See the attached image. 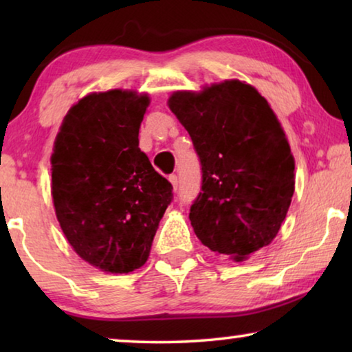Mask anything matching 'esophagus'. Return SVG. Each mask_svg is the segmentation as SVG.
<instances>
[{
	"label": "esophagus",
	"instance_id": "1",
	"mask_svg": "<svg viewBox=\"0 0 352 352\" xmlns=\"http://www.w3.org/2000/svg\"><path fill=\"white\" fill-rule=\"evenodd\" d=\"M169 182L172 184V188H174V190H177V188H178V177L175 174L169 175Z\"/></svg>",
	"mask_w": 352,
	"mask_h": 352
}]
</instances>
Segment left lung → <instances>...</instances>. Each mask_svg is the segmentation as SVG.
<instances>
[{
    "instance_id": "obj_1",
    "label": "left lung",
    "mask_w": 352,
    "mask_h": 352,
    "mask_svg": "<svg viewBox=\"0 0 352 352\" xmlns=\"http://www.w3.org/2000/svg\"><path fill=\"white\" fill-rule=\"evenodd\" d=\"M169 109L201 164V192L189 212L194 233L214 253L247 259L275 239L295 190V162L281 124L241 80L175 91Z\"/></svg>"
}]
</instances>
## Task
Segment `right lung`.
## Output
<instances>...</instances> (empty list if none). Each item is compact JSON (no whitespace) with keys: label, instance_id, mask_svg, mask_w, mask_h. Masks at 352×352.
Masks as SVG:
<instances>
[{"label":"right lung","instance_id":"add662e5","mask_svg":"<svg viewBox=\"0 0 352 352\" xmlns=\"http://www.w3.org/2000/svg\"><path fill=\"white\" fill-rule=\"evenodd\" d=\"M147 94L91 93L65 116L54 142L52 201L69 245L110 273L146 264L174 194L141 152Z\"/></svg>","mask_w":352,"mask_h":352}]
</instances>
